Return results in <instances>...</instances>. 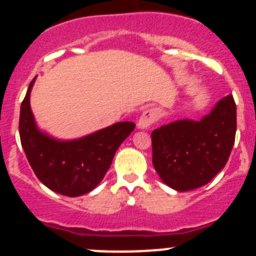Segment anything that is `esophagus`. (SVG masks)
<instances>
[{
    "mask_svg": "<svg viewBox=\"0 0 256 256\" xmlns=\"http://www.w3.org/2000/svg\"><path fill=\"white\" fill-rule=\"evenodd\" d=\"M158 119H159V115H158V112H156L155 108H146L142 112L141 116H140L137 126H138L140 130H146L151 124L155 123Z\"/></svg>",
    "mask_w": 256,
    "mask_h": 256,
    "instance_id": "34e87169",
    "label": "esophagus"
}]
</instances>
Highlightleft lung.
Masks as SVG:
<instances>
[{"mask_svg":"<svg viewBox=\"0 0 256 256\" xmlns=\"http://www.w3.org/2000/svg\"><path fill=\"white\" fill-rule=\"evenodd\" d=\"M236 126V104L228 94L201 120L183 119L152 130L156 173L180 192L204 186L227 164Z\"/></svg>","mask_w":256,"mask_h":256,"instance_id":"8db88e82","label":"left lung"}]
</instances>
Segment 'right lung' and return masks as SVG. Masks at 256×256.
Here are the masks:
<instances>
[{
  "label": "right lung",
  "instance_id": "add662e5",
  "mask_svg": "<svg viewBox=\"0 0 256 256\" xmlns=\"http://www.w3.org/2000/svg\"><path fill=\"white\" fill-rule=\"evenodd\" d=\"M29 84L20 108L22 146L38 180L60 195L76 198L92 191L105 177L122 142L136 124L119 122L73 141H60L40 132L32 112Z\"/></svg>",
  "mask_w": 256,
  "mask_h": 256
}]
</instances>
